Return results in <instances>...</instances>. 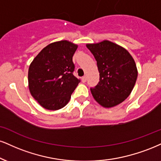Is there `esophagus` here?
<instances>
[{
  "label": "esophagus",
  "instance_id": "obj_1",
  "mask_svg": "<svg viewBox=\"0 0 161 161\" xmlns=\"http://www.w3.org/2000/svg\"><path fill=\"white\" fill-rule=\"evenodd\" d=\"M82 82H86V81H87V77H86V75H85V76H82Z\"/></svg>",
  "mask_w": 161,
  "mask_h": 161
}]
</instances>
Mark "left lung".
Instances as JSON below:
<instances>
[{
    "label": "left lung",
    "instance_id": "1",
    "mask_svg": "<svg viewBox=\"0 0 161 161\" xmlns=\"http://www.w3.org/2000/svg\"><path fill=\"white\" fill-rule=\"evenodd\" d=\"M86 46L96 59L100 73L98 84L91 88L94 98L106 108L122 103L132 92L138 75L132 56L108 40Z\"/></svg>",
    "mask_w": 161,
    "mask_h": 161
}]
</instances>
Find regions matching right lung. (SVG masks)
I'll return each instance as SVG.
<instances>
[{
	"mask_svg": "<svg viewBox=\"0 0 161 161\" xmlns=\"http://www.w3.org/2000/svg\"><path fill=\"white\" fill-rule=\"evenodd\" d=\"M77 46L62 40L44 48L28 69L29 90L33 97L46 109L58 110L67 104L80 82L73 75V56Z\"/></svg>",
	"mask_w": 161,
	"mask_h": 161,
	"instance_id": "1",
	"label": "right lung"
}]
</instances>
